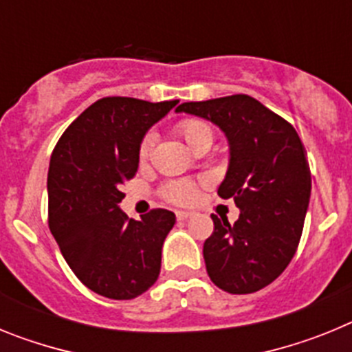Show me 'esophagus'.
Listing matches in <instances>:
<instances>
[{
	"label": "esophagus",
	"mask_w": 352,
	"mask_h": 352,
	"mask_svg": "<svg viewBox=\"0 0 352 352\" xmlns=\"http://www.w3.org/2000/svg\"><path fill=\"white\" fill-rule=\"evenodd\" d=\"M192 217V213H188V211H178L176 213V219L178 220H188Z\"/></svg>",
	"instance_id": "1"
}]
</instances>
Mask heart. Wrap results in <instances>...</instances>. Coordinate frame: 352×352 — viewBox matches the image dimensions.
<instances>
[{
  "label": "heart",
  "instance_id": "obj_1",
  "mask_svg": "<svg viewBox=\"0 0 352 352\" xmlns=\"http://www.w3.org/2000/svg\"><path fill=\"white\" fill-rule=\"evenodd\" d=\"M176 132L185 139V142L192 149L197 148L199 144H210L213 142V129L208 121L199 120V118H186V120L178 121ZM153 148V135L146 133L139 144V160H146ZM197 195V182L194 179H176L164 186V197L170 203L176 204H190Z\"/></svg>",
  "mask_w": 352,
  "mask_h": 352
}]
</instances>
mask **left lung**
Returning a JSON list of instances; mask_svg holds the SVG:
<instances>
[{
  "instance_id": "left-lung-1",
  "label": "left lung",
  "mask_w": 352,
  "mask_h": 352,
  "mask_svg": "<svg viewBox=\"0 0 352 352\" xmlns=\"http://www.w3.org/2000/svg\"><path fill=\"white\" fill-rule=\"evenodd\" d=\"M176 111L219 125L231 149L219 195L234 199L239 219L231 226L211 214L208 275L231 294L259 291L287 268L303 232L312 188L303 142L289 121L248 95L185 102Z\"/></svg>"
}]
</instances>
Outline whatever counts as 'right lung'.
Masks as SVG:
<instances>
[{
	"instance_id": "add662e5",
	"label": "right lung",
	"mask_w": 352,
	"mask_h": 352,
	"mask_svg": "<svg viewBox=\"0 0 352 352\" xmlns=\"http://www.w3.org/2000/svg\"><path fill=\"white\" fill-rule=\"evenodd\" d=\"M176 104L105 96L72 121L51 155L49 229L72 272L100 296L132 300L160 275L174 213L155 208L133 220L118 204L144 133Z\"/></svg>"
}]
</instances>
